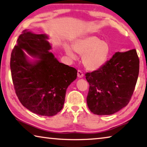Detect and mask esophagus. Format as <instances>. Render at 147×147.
<instances>
[{
    "label": "esophagus",
    "instance_id": "esophagus-1",
    "mask_svg": "<svg viewBox=\"0 0 147 147\" xmlns=\"http://www.w3.org/2000/svg\"><path fill=\"white\" fill-rule=\"evenodd\" d=\"M78 78H83V77L84 76V74H83V72H82L81 70H79V69L78 71Z\"/></svg>",
    "mask_w": 147,
    "mask_h": 147
}]
</instances>
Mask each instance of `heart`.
<instances>
[{
    "label": "heart",
    "instance_id": "b5f03b06",
    "mask_svg": "<svg viewBox=\"0 0 147 147\" xmlns=\"http://www.w3.org/2000/svg\"><path fill=\"white\" fill-rule=\"evenodd\" d=\"M83 55V63L89 70H96L107 63L110 54L109 43L97 36L92 35L76 41L73 48L65 46V51L69 58L76 59L75 51Z\"/></svg>",
    "mask_w": 147,
    "mask_h": 147
}]
</instances>
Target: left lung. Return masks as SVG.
<instances>
[{
	"mask_svg": "<svg viewBox=\"0 0 147 147\" xmlns=\"http://www.w3.org/2000/svg\"><path fill=\"white\" fill-rule=\"evenodd\" d=\"M140 59L136 49L116 52L97 70L87 72L86 97L90 110L97 115H111L127 106L137 83Z\"/></svg>",
	"mask_w": 147,
	"mask_h": 147,
	"instance_id": "obj_1",
	"label": "left lung"
}]
</instances>
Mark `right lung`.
<instances>
[{
	"mask_svg": "<svg viewBox=\"0 0 147 147\" xmlns=\"http://www.w3.org/2000/svg\"><path fill=\"white\" fill-rule=\"evenodd\" d=\"M47 38L45 34L23 31L12 50L10 68L15 93L23 106L34 114L53 116L63 109L66 89L78 71L49 52ZM23 49L40 60L29 63Z\"/></svg>",
	"mask_w": 147,
	"mask_h": 147,
	"instance_id": "add662e5",
	"label": "right lung"
}]
</instances>
